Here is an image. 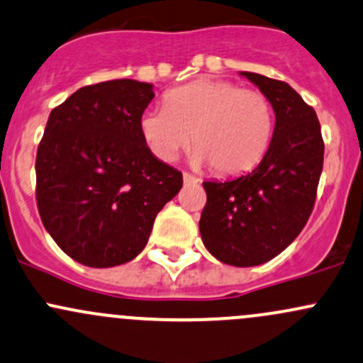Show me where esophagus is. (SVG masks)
Segmentation results:
<instances>
[{"mask_svg": "<svg viewBox=\"0 0 363 363\" xmlns=\"http://www.w3.org/2000/svg\"><path fill=\"white\" fill-rule=\"evenodd\" d=\"M182 179H184V184H198V182H200V179L194 177L191 174H188V172L182 174Z\"/></svg>", "mask_w": 363, "mask_h": 363, "instance_id": "1", "label": "esophagus"}]
</instances>
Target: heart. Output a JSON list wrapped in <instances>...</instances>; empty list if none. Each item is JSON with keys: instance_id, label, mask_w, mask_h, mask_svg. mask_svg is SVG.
Masks as SVG:
<instances>
[{"instance_id": "heart-1", "label": "heart", "mask_w": 363, "mask_h": 363, "mask_svg": "<svg viewBox=\"0 0 363 363\" xmlns=\"http://www.w3.org/2000/svg\"><path fill=\"white\" fill-rule=\"evenodd\" d=\"M273 108L255 90L231 82L196 79L165 95V108L140 114L139 130L147 150L162 162H174L191 139V162L208 163L219 175L254 169L273 135Z\"/></svg>"}]
</instances>
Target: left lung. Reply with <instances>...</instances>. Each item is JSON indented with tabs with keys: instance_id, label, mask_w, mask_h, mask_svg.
<instances>
[{
	"instance_id": "obj_1",
	"label": "left lung",
	"mask_w": 363,
	"mask_h": 363,
	"mask_svg": "<svg viewBox=\"0 0 363 363\" xmlns=\"http://www.w3.org/2000/svg\"><path fill=\"white\" fill-rule=\"evenodd\" d=\"M262 91L274 111L264 158L247 175L203 182V245L224 264L268 262L297 238L310 219L323 167V139L315 109L289 83L240 72Z\"/></svg>"
}]
</instances>
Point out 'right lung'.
Segmentation results:
<instances>
[{"mask_svg":"<svg viewBox=\"0 0 363 363\" xmlns=\"http://www.w3.org/2000/svg\"><path fill=\"white\" fill-rule=\"evenodd\" d=\"M152 97L151 83L113 79L76 90L48 116L36 155L38 211L76 262L132 261L181 191V172L152 156L140 135Z\"/></svg>","mask_w":363,"mask_h":363,"instance_id":"add662e5","label":"right lung"}]
</instances>
